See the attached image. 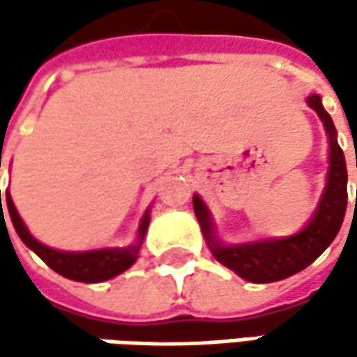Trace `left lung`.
Returning <instances> with one entry per match:
<instances>
[{"mask_svg":"<svg viewBox=\"0 0 357 357\" xmlns=\"http://www.w3.org/2000/svg\"><path fill=\"white\" fill-rule=\"evenodd\" d=\"M308 105L320 115L330 137V174H328V186L324 190L322 202L316 214L312 216L308 227L302 232L282 240L225 246L214 236L213 222L202 200L199 197L192 199L195 214L199 218L202 234L214 258L220 264L234 270L244 280L266 284V282L284 280L296 272L304 270L332 244V240L336 238L337 230L344 222V214L348 206L346 158L336 141V127L332 123V117L322 107V99L318 95H312L308 97Z\"/></svg>","mask_w":357,"mask_h":357,"instance_id":"obj_1","label":"left lung"}]
</instances>
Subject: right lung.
<instances>
[{"label":"right lung","instance_id":"add662e5","mask_svg":"<svg viewBox=\"0 0 357 357\" xmlns=\"http://www.w3.org/2000/svg\"><path fill=\"white\" fill-rule=\"evenodd\" d=\"M7 211L11 216V222L15 232L20 234V238L33 250L51 270H55L57 274H61L69 280L77 282H103L117 276L121 272H125L127 268L135 264L137 256H139V248L144 238V232L149 227V213L144 214L143 222L139 227V236H137V244L129 246V248H115V250H93V252H59L43 246L41 242L29 234V230L25 228L23 220L13 206V200L6 195ZM0 206H1V190H0Z\"/></svg>","mask_w":357,"mask_h":357}]
</instances>
